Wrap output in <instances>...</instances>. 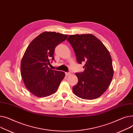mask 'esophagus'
<instances>
[{"label":"esophagus","instance_id":"1","mask_svg":"<svg viewBox=\"0 0 133 133\" xmlns=\"http://www.w3.org/2000/svg\"><path fill=\"white\" fill-rule=\"evenodd\" d=\"M70 75V72H65V75L66 76H69Z\"/></svg>","mask_w":133,"mask_h":133}]
</instances>
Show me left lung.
<instances>
[{"mask_svg": "<svg viewBox=\"0 0 133 133\" xmlns=\"http://www.w3.org/2000/svg\"><path fill=\"white\" fill-rule=\"evenodd\" d=\"M67 41L75 52L78 63H84V71L76 73L78 82L72 88L77 97L96 99L108 89L113 76L112 58L107 49L92 34L71 35Z\"/></svg>", "mask_w": 133, "mask_h": 133, "instance_id": "obj_1", "label": "left lung"}]
</instances>
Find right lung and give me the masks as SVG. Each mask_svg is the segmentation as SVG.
Returning <instances> with one entry per match:
<instances>
[{
  "label": "right lung",
  "mask_w": 133,
  "mask_h": 133,
  "mask_svg": "<svg viewBox=\"0 0 133 133\" xmlns=\"http://www.w3.org/2000/svg\"><path fill=\"white\" fill-rule=\"evenodd\" d=\"M67 35L56 32H43L30 43L21 62V75L27 89L38 97H45L55 93L64 72L48 67L55 60V48L64 41Z\"/></svg>",
  "instance_id": "1"
}]
</instances>
